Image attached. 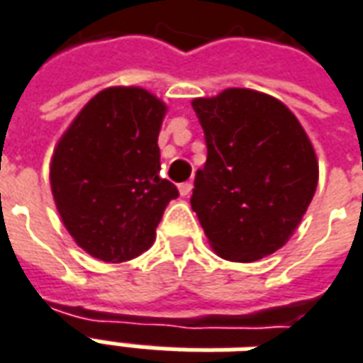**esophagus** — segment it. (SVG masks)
<instances>
[{
    "label": "esophagus",
    "mask_w": 363,
    "mask_h": 363,
    "mask_svg": "<svg viewBox=\"0 0 363 363\" xmlns=\"http://www.w3.org/2000/svg\"><path fill=\"white\" fill-rule=\"evenodd\" d=\"M190 190H192V184H190V182H181V184H179V192H181V196H189L190 194Z\"/></svg>",
    "instance_id": "1"
}]
</instances>
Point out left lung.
Returning a JSON list of instances; mask_svg holds the SVG:
<instances>
[{
	"instance_id": "1",
	"label": "left lung",
	"mask_w": 363,
	"mask_h": 363,
	"mask_svg": "<svg viewBox=\"0 0 363 363\" xmlns=\"http://www.w3.org/2000/svg\"><path fill=\"white\" fill-rule=\"evenodd\" d=\"M208 147L190 204L221 259L255 262L288 243L311 204L319 163L303 126L278 99L225 89L194 99Z\"/></svg>"
}]
</instances>
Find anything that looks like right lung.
Masks as SVG:
<instances>
[{
	"label": "right lung",
	"instance_id": "add662e5",
	"mask_svg": "<svg viewBox=\"0 0 363 363\" xmlns=\"http://www.w3.org/2000/svg\"><path fill=\"white\" fill-rule=\"evenodd\" d=\"M167 106L142 87L96 93L60 138L52 196L83 251L126 262L147 251L167 204L179 196L159 177V130Z\"/></svg>",
	"mask_w": 363,
	"mask_h": 363
}]
</instances>
